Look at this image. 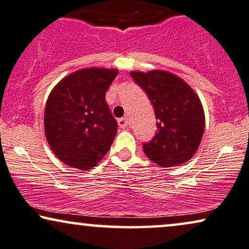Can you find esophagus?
I'll use <instances>...</instances> for the list:
<instances>
[{
    "label": "esophagus",
    "instance_id": "esophagus-1",
    "mask_svg": "<svg viewBox=\"0 0 249 249\" xmlns=\"http://www.w3.org/2000/svg\"><path fill=\"white\" fill-rule=\"evenodd\" d=\"M128 118L125 116V117H123L121 119H118V125L121 126L122 128H126L128 126Z\"/></svg>",
    "mask_w": 249,
    "mask_h": 249
}]
</instances>
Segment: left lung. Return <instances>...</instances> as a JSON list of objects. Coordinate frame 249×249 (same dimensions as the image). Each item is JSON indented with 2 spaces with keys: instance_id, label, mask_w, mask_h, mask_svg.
<instances>
[{
  "instance_id": "obj_1",
  "label": "left lung",
  "mask_w": 249,
  "mask_h": 249,
  "mask_svg": "<svg viewBox=\"0 0 249 249\" xmlns=\"http://www.w3.org/2000/svg\"><path fill=\"white\" fill-rule=\"evenodd\" d=\"M153 103L157 119L154 139L143 143V153L163 168L177 166L193 157L204 132V111L195 90L169 71H131Z\"/></svg>"
}]
</instances>
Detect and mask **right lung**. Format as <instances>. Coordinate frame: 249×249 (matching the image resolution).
Wrapping results in <instances>:
<instances>
[{
    "label": "right lung",
    "instance_id": "obj_1",
    "mask_svg": "<svg viewBox=\"0 0 249 249\" xmlns=\"http://www.w3.org/2000/svg\"><path fill=\"white\" fill-rule=\"evenodd\" d=\"M117 74V69H80L63 78L50 92L45 134L53 153L64 164L92 169L108 153L117 122L106 102V92Z\"/></svg>",
    "mask_w": 249,
    "mask_h": 249
}]
</instances>
